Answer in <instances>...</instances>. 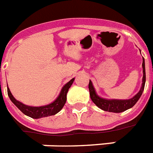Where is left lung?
<instances>
[{
	"instance_id": "1",
	"label": "left lung",
	"mask_w": 153,
	"mask_h": 153,
	"mask_svg": "<svg viewBox=\"0 0 153 153\" xmlns=\"http://www.w3.org/2000/svg\"><path fill=\"white\" fill-rule=\"evenodd\" d=\"M143 79H142V85L140 88L139 92L134 96V97L128 100H117V99H105L102 97H99L97 95V91L95 90L92 82L90 80L89 81V91H90V97H91V100L93 101L95 105L97 107H99L100 109L104 111L112 112V113H122L129 108H132L136 102L139 100V99L141 97L143 93V89H144V85L146 82V74H145V62L144 59H143Z\"/></svg>"
}]
</instances>
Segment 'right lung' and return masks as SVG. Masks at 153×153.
Wrapping results in <instances>:
<instances>
[{
    "label": "right lung",
    "instance_id": "obj_1",
    "mask_svg": "<svg viewBox=\"0 0 153 153\" xmlns=\"http://www.w3.org/2000/svg\"><path fill=\"white\" fill-rule=\"evenodd\" d=\"M74 80V78L70 80L67 83H65V85L62 87V90L60 91V94L54 101L48 104V105H43V106H36H36H29V105L22 104V102L17 100L13 97L9 88H7L8 96L10 97V100L14 104L17 108L28 117H32L35 119L48 117V116L55 115L58 112L61 111V109L63 108V106L65 105V102H66V95H67V92L69 91V88H71V86L72 85Z\"/></svg>",
    "mask_w": 153,
    "mask_h": 153
}]
</instances>
